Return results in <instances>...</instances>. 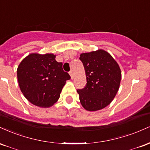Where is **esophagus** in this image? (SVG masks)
<instances>
[{"instance_id":"esophagus-1","label":"esophagus","mask_w":150,"mask_h":150,"mask_svg":"<svg viewBox=\"0 0 150 150\" xmlns=\"http://www.w3.org/2000/svg\"><path fill=\"white\" fill-rule=\"evenodd\" d=\"M69 74H70V77H71V78H73V72L72 71V70H70V71L69 72Z\"/></svg>"}]
</instances>
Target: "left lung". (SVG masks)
<instances>
[{
    "instance_id": "8db88e82",
    "label": "left lung",
    "mask_w": 150,
    "mask_h": 150,
    "mask_svg": "<svg viewBox=\"0 0 150 150\" xmlns=\"http://www.w3.org/2000/svg\"><path fill=\"white\" fill-rule=\"evenodd\" d=\"M80 60L85 70L87 85L77 89L82 106L89 111L107 106L118 92L121 71L117 62L102 49L81 53Z\"/></svg>"
}]
</instances>
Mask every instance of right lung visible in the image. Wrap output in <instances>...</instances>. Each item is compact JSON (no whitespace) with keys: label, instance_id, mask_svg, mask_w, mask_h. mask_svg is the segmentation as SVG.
<instances>
[{"label":"right lung","instance_id":"right-lung-1","mask_svg":"<svg viewBox=\"0 0 150 150\" xmlns=\"http://www.w3.org/2000/svg\"><path fill=\"white\" fill-rule=\"evenodd\" d=\"M53 53H31L20 63L17 70L19 86L26 99L35 106L47 108L60 97L69 74L63 63L56 61Z\"/></svg>","mask_w":150,"mask_h":150}]
</instances>
